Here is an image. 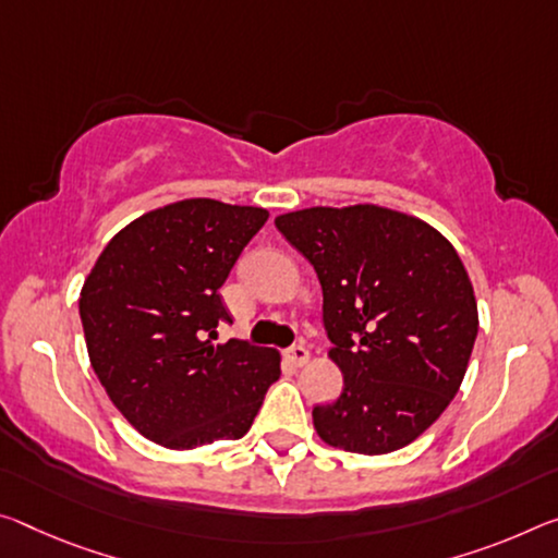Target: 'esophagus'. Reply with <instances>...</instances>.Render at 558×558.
Returning <instances> with one entry per match:
<instances>
[{"label": "esophagus", "instance_id": "1", "mask_svg": "<svg viewBox=\"0 0 558 558\" xmlns=\"http://www.w3.org/2000/svg\"><path fill=\"white\" fill-rule=\"evenodd\" d=\"M286 360L293 367H303L307 365V360H311V352H307L305 344H293V348L286 350Z\"/></svg>", "mask_w": 558, "mask_h": 558}]
</instances>
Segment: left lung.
<instances>
[{
    "instance_id": "1",
    "label": "left lung",
    "mask_w": 558,
    "mask_h": 558,
    "mask_svg": "<svg viewBox=\"0 0 558 558\" xmlns=\"http://www.w3.org/2000/svg\"><path fill=\"white\" fill-rule=\"evenodd\" d=\"M276 226L317 272L327 357L344 377L338 400L313 410L317 437L357 454L407 447L454 400L480 330L454 245L375 203L290 210Z\"/></svg>"
}]
</instances>
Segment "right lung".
Here are the masks:
<instances>
[{
	"label": "right lung",
	"instance_id": "1",
	"mask_svg": "<svg viewBox=\"0 0 558 558\" xmlns=\"http://www.w3.org/2000/svg\"><path fill=\"white\" fill-rule=\"evenodd\" d=\"M268 210L214 198L168 203L131 220L78 295L88 360L131 427L166 449L241 439L280 352L218 342L231 323L218 290Z\"/></svg>",
	"mask_w": 558,
	"mask_h": 558
}]
</instances>
